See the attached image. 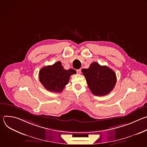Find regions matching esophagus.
<instances>
[{
	"label": "esophagus",
	"instance_id": "34e87169",
	"mask_svg": "<svg viewBox=\"0 0 147 147\" xmlns=\"http://www.w3.org/2000/svg\"><path fill=\"white\" fill-rule=\"evenodd\" d=\"M81 69H78V70H77V74H80L81 73Z\"/></svg>",
	"mask_w": 147,
	"mask_h": 147
}]
</instances>
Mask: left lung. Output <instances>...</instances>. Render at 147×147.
<instances>
[{"instance_id":"1","label":"left lung","mask_w":147,"mask_h":147,"mask_svg":"<svg viewBox=\"0 0 147 147\" xmlns=\"http://www.w3.org/2000/svg\"><path fill=\"white\" fill-rule=\"evenodd\" d=\"M88 86L96 96H104L114 88L117 81L116 73L107 66H100L96 62L91 63L88 69L82 70Z\"/></svg>"}]
</instances>
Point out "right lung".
<instances>
[{
	"label": "right lung",
	"instance_id": "1",
	"mask_svg": "<svg viewBox=\"0 0 147 147\" xmlns=\"http://www.w3.org/2000/svg\"><path fill=\"white\" fill-rule=\"evenodd\" d=\"M76 73L75 70H65L60 61L53 65L42 68L39 73L40 82L48 91L61 92L67 84L71 75Z\"/></svg>",
	"mask_w": 147,
	"mask_h": 147
}]
</instances>
